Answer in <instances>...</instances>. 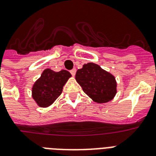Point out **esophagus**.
Wrapping results in <instances>:
<instances>
[{"instance_id": "34e87169", "label": "esophagus", "mask_w": 156, "mask_h": 156, "mask_svg": "<svg viewBox=\"0 0 156 156\" xmlns=\"http://www.w3.org/2000/svg\"><path fill=\"white\" fill-rule=\"evenodd\" d=\"M70 74H72V76H74L76 74V69H73V70H70Z\"/></svg>"}]
</instances>
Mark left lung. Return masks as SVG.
Segmentation results:
<instances>
[{
  "label": "left lung",
  "instance_id": "obj_1",
  "mask_svg": "<svg viewBox=\"0 0 156 156\" xmlns=\"http://www.w3.org/2000/svg\"><path fill=\"white\" fill-rule=\"evenodd\" d=\"M75 79L85 94L98 104L112 101L117 92L114 76L94 62L84 64L77 70Z\"/></svg>",
  "mask_w": 156,
  "mask_h": 156
}]
</instances>
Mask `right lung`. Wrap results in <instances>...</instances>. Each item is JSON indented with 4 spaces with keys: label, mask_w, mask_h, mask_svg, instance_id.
I'll return each mask as SVG.
<instances>
[{
    "label": "right lung",
    "mask_w": 156,
    "mask_h": 156,
    "mask_svg": "<svg viewBox=\"0 0 156 156\" xmlns=\"http://www.w3.org/2000/svg\"><path fill=\"white\" fill-rule=\"evenodd\" d=\"M70 77V73L66 70L56 72L45 69L31 88V97L37 105L41 108L51 105L61 95L64 85Z\"/></svg>",
    "instance_id": "add662e5"
}]
</instances>
